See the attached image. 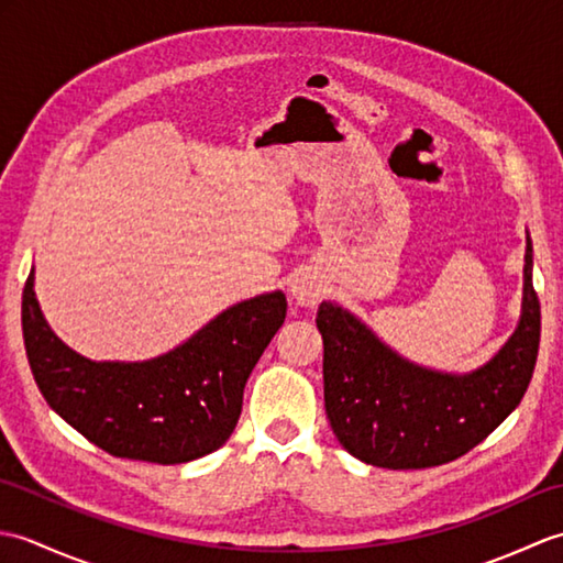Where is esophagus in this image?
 Segmentation results:
<instances>
[{
    "label": "esophagus",
    "instance_id": "34e87169",
    "mask_svg": "<svg viewBox=\"0 0 563 563\" xmlns=\"http://www.w3.org/2000/svg\"><path fill=\"white\" fill-rule=\"evenodd\" d=\"M290 292L302 307H314L321 300V295H324V283L314 273H300L295 275Z\"/></svg>",
    "mask_w": 563,
    "mask_h": 563
}]
</instances>
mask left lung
<instances>
[{
  "label": "left lung",
  "mask_w": 563,
  "mask_h": 563,
  "mask_svg": "<svg viewBox=\"0 0 563 563\" xmlns=\"http://www.w3.org/2000/svg\"><path fill=\"white\" fill-rule=\"evenodd\" d=\"M540 300L532 288V239L522 268L516 331L472 373L406 361L365 321L321 302L324 404L333 435L353 457L385 470H426L462 457L516 411L540 351Z\"/></svg>",
  "instance_id": "8db88e82"
}]
</instances>
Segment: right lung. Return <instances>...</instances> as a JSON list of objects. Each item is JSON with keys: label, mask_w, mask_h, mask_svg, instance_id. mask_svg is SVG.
<instances>
[{"label": "right lung", "mask_w": 563, "mask_h": 563, "mask_svg": "<svg viewBox=\"0 0 563 563\" xmlns=\"http://www.w3.org/2000/svg\"><path fill=\"white\" fill-rule=\"evenodd\" d=\"M31 268L21 327L45 401L113 457L184 464L222 448L242 413L244 387L283 327V290L242 300L150 361H91L55 336L35 300Z\"/></svg>", "instance_id": "add662e5"}]
</instances>
